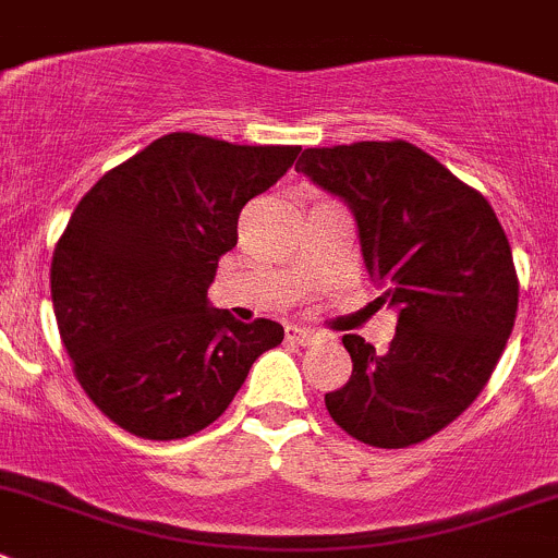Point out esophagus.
<instances>
[{"mask_svg":"<svg viewBox=\"0 0 558 558\" xmlns=\"http://www.w3.org/2000/svg\"><path fill=\"white\" fill-rule=\"evenodd\" d=\"M286 340H291V343H296V345H313L322 340V335H318L316 329L296 327V324H291V327H286Z\"/></svg>","mask_w":558,"mask_h":558,"instance_id":"obj_1","label":"esophagus"}]
</instances>
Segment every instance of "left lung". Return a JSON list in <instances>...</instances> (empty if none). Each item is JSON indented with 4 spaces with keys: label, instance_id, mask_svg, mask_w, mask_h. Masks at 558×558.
I'll return each instance as SVG.
<instances>
[{
    "label": "left lung",
    "instance_id": "8db88e82",
    "mask_svg": "<svg viewBox=\"0 0 558 558\" xmlns=\"http://www.w3.org/2000/svg\"><path fill=\"white\" fill-rule=\"evenodd\" d=\"M296 171L351 209L362 262L398 313L387 351L343 335L351 378L329 416L384 450L420 445L483 392L518 313L510 242L490 204L405 142L305 149Z\"/></svg>",
    "mask_w": 558,
    "mask_h": 558
}]
</instances>
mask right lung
Here are the masks:
<instances>
[{
  "instance_id": "obj_1",
  "label": "right lung",
  "mask_w": 558,
  "mask_h": 558,
  "mask_svg": "<svg viewBox=\"0 0 558 558\" xmlns=\"http://www.w3.org/2000/svg\"><path fill=\"white\" fill-rule=\"evenodd\" d=\"M300 147H236L169 133L78 202L51 262V300L75 378L119 428L171 441L215 423L247 371L283 340L207 289L236 220L294 166Z\"/></svg>"
}]
</instances>
